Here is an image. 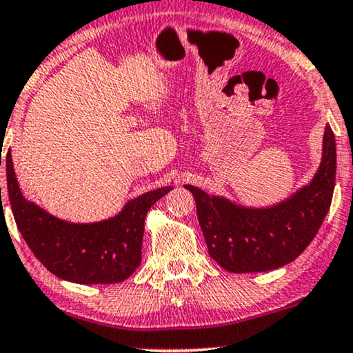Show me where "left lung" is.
Segmentation results:
<instances>
[{
    "instance_id": "8db88e82",
    "label": "left lung",
    "mask_w": 353,
    "mask_h": 353,
    "mask_svg": "<svg viewBox=\"0 0 353 353\" xmlns=\"http://www.w3.org/2000/svg\"><path fill=\"white\" fill-rule=\"evenodd\" d=\"M334 182L336 139L326 125L313 179L279 203L253 208L184 187L195 199L210 256L225 271L263 272L294 261L310 245L330 211Z\"/></svg>"
}]
</instances>
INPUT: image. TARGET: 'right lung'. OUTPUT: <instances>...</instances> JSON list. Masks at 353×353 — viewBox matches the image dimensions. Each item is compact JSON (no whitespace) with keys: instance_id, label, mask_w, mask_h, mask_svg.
Returning <instances> with one entry per match:
<instances>
[{"instance_id":"1","label":"right lung","mask_w":353,"mask_h":353,"mask_svg":"<svg viewBox=\"0 0 353 353\" xmlns=\"http://www.w3.org/2000/svg\"><path fill=\"white\" fill-rule=\"evenodd\" d=\"M6 176L14 219L34 255L59 279L85 285L121 283L137 270L142 261L148 210L172 190V185L150 190L129 200L111 218L70 223L23 196L14 172L11 150L6 154Z\"/></svg>"}]
</instances>
